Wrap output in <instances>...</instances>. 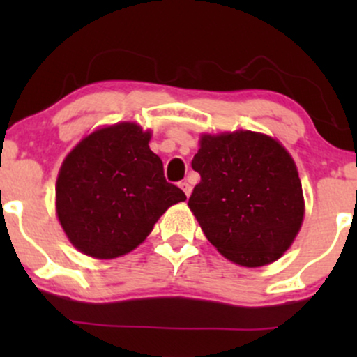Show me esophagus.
Listing matches in <instances>:
<instances>
[{
    "label": "esophagus",
    "mask_w": 357,
    "mask_h": 357,
    "mask_svg": "<svg viewBox=\"0 0 357 357\" xmlns=\"http://www.w3.org/2000/svg\"><path fill=\"white\" fill-rule=\"evenodd\" d=\"M179 188H181V190L184 191V195H186V196L191 195V184L188 183V181H181V183H179Z\"/></svg>",
    "instance_id": "1"
}]
</instances>
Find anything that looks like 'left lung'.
<instances>
[{
    "mask_svg": "<svg viewBox=\"0 0 357 357\" xmlns=\"http://www.w3.org/2000/svg\"><path fill=\"white\" fill-rule=\"evenodd\" d=\"M191 166L202 181L188 204L221 255L261 267L292 245L304 218L302 184L275 139L252 130L203 136Z\"/></svg>",
    "mask_w": 357,
    "mask_h": 357,
    "instance_id": "8db88e82",
    "label": "left lung"
}]
</instances>
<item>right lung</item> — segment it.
Here are the masks:
<instances>
[{"mask_svg":"<svg viewBox=\"0 0 357 357\" xmlns=\"http://www.w3.org/2000/svg\"><path fill=\"white\" fill-rule=\"evenodd\" d=\"M149 139L139 126L122 122L92 132L65 158L56 179V215L85 255H126L167 208L186 199L166 181Z\"/></svg>","mask_w":357,"mask_h":357,"instance_id":"obj_1","label":"right lung"}]
</instances>
